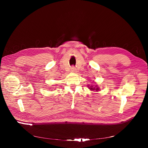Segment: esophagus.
<instances>
[{
    "mask_svg": "<svg viewBox=\"0 0 148 148\" xmlns=\"http://www.w3.org/2000/svg\"><path fill=\"white\" fill-rule=\"evenodd\" d=\"M71 71L72 73H76V72H77V70H76V69L75 68L74 66H72L71 68Z\"/></svg>",
    "mask_w": 148,
    "mask_h": 148,
    "instance_id": "esophagus-1",
    "label": "esophagus"
}]
</instances>
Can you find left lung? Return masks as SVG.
<instances>
[{"instance_id":"left-lung-1","label":"left lung","mask_w":148,"mask_h":148,"mask_svg":"<svg viewBox=\"0 0 148 148\" xmlns=\"http://www.w3.org/2000/svg\"><path fill=\"white\" fill-rule=\"evenodd\" d=\"M95 84H92V85H90V84H88V88L90 89L91 91H96V92H97L99 91V87L98 86V85L96 84V83H95Z\"/></svg>"}]
</instances>
